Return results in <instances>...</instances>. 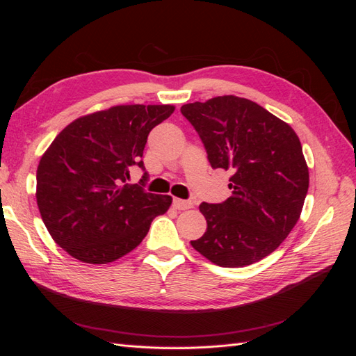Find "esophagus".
I'll use <instances>...</instances> for the list:
<instances>
[{
	"mask_svg": "<svg viewBox=\"0 0 356 356\" xmlns=\"http://www.w3.org/2000/svg\"><path fill=\"white\" fill-rule=\"evenodd\" d=\"M172 207L178 211H186V209L193 208V203L190 200H182V199L174 197V200H172Z\"/></svg>",
	"mask_w": 356,
	"mask_h": 356,
	"instance_id": "34e87169",
	"label": "esophagus"
}]
</instances>
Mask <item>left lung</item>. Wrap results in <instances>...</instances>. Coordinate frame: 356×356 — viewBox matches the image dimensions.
Listing matches in <instances>:
<instances>
[{"label":"left lung","instance_id":"1","mask_svg":"<svg viewBox=\"0 0 356 356\" xmlns=\"http://www.w3.org/2000/svg\"><path fill=\"white\" fill-rule=\"evenodd\" d=\"M213 169H230L232 197L203 202L208 229L191 246L222 267H243L272 254L297 224L309 169L293 127L250 99L217 96L186 104Z\"/></svg>","mask_w":356,"mask_h":356}]
</instances>
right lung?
<instances>
[{
	"instance_id": "obj_1",
	"label": "right lung",
	"mask_w": 356,
	"mask_h": 356,
	"mask_svg": "<svg viewBox=\"0 0 356 356\" xmlns=\"http://www.w3.org/2000/svg\"><path fill=\"white\" fill-rule=\"evenodd\" d=\"M172 105H118L68 124L37 169V204L49 233L71 257L106 264L143 242L170 196L148 193L143 153ZM145 172L127 185L130 170Z\"/></svg>"
}]
</instances>
